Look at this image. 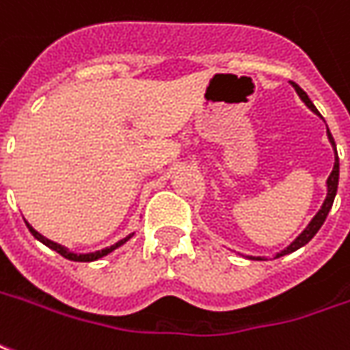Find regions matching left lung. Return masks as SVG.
Listing matches in <instances>:
<instances>
[{
	"mask_svg": "<svg viewBox=\"0 0 350 350\" xmlns=\"http://www.w3.org/2000/svg\"><path fill=\"white\" fill-rule=\"evenodd\" d=\"M292 85H294L295 92L299 94V98L305 102V106L309 107L312 113H317L319 117H322L319 113V109L314 107V104H312L311 100H309V96L305 94V90L299 89V87H297L295 83H292ZM328 140H329V144H332V148L336 150V142H334V136H332V133H329V131H328ZM326 183H328V193H326V199H324L322 206H320V210L317 212V216L312 217L311 221H309V226L303 229L301 234H299V237L295 239L294 243L290 244V246H286L282 252H278L277 258H282V256H286V254H292V252L299 250L301 246H305V244L311 241L314 234L319 233V229L322 227V224L326 221V216H328V212L332 210V204H334V199H336L337 183H339V157H337V151H336V163H334V170H332V174L328 176V182H326ZM250 260H263V258H252V256H250Z\"/></svg>",
	"mask_w": 350,
	"mask_h": 350,
	"instance_id": "8db88e82",
	"label": "left lung"
}]
</instances>
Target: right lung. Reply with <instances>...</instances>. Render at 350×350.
I'll list each match as a JSON object with an SVG mask.
<instances>
[{"mask_svg":"<svg viewBox=\"0 0 350 350\" xmlns=\"http://www.w3.org/2000/svg\"><path fill=\"white\" fill-rule=\"evenodd\" d=\"M28 226V229H30V233L38 239L39 243H43L45 246H49L51 250H55L58 252L60 256H64L66 260H72V261H94V260H100V258H104V256H107L109 252H113L116 248H119L121 244H124L133 234H129V237H124V239H121L119 243H116L113 246H107V248H104V250H98V252H89V254H73V252H70L66 246H62V244H58V243H53V241H49V239H45L43 234L38 233L33 227L30 226V224H26Z\"/></svg>","mask_w":350,"mask_h":350,"instance_id":"right-lung-1","label":"right lung"}]
</instances>
